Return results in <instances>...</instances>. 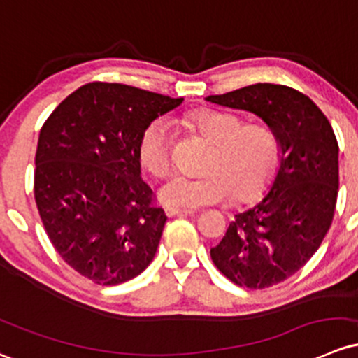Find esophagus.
I'll list each match as a JSON object with an SVG mask.
<instances>
[{"label":"esophagus","mask_w":358,"mask_h":358,"mask_svg":"<svg viewBox=\"0 0 358 358\" xmlns=\"http://www.w3.org/2000/svg\"><path fill=\"white\" fill-rule=\"evenodd\" d=\"M166 216L173 217V216H190L194 214V210H187V209H176V208H166L164 209Z\"/></svg>","instance_id":"esophagus-1"}]
</instances>
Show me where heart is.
<instances>
[{
  "label": "heart",
  "instance_id": "heart-1",
  "mask_svg": "<svg viewBox=\"0 0 358 358\" xmlns=\"http://www.w3.org/2000/svg\"><path fill=\"white\" fill-rule=\"evenodd\" d=\"M187 123L213 142L202 176L175 175L161 187V201L171 208L199 209L223 204L236 195L240 201L255 197L273 176L278 163V141L268 127L243 123L224 111L199 110ZM171 129L156 118L138 138V157L154 176L166 175L171 166Z\"/></svg>",
  "mask_w": 358,
  "mask_h": 358
}]
</instances>
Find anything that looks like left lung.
I'll list each match as a JSON object with an SVG mask.
<instances>
[{
    "instance_id": "1",
    "label": "left lung",
    "mask_w": 358,
    "mask_h": 358,
    "mask_svg": "<svg viewBox=\"0 0 358 358\" xmlns=\"http://www.w3.org/2000/svg\"><path fill=\"white\" fill-rule=\"evenodd\" d=\"M209 103L262 118L280 145V168L264 199L235 214L216 247L214 266L238 287L269 288L302 269L333 223L338 142L310 97L276 84H254Z\"/></svg>"
}]
</instances>
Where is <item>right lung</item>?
Segmentation results:
<instances>
[{
    "mask_svg": "<svg viewBox=\"0 0 358 358\" xmlns=\"http://www.w3.org/2000/svg\"><path fill=\"white\" fill-rule=\"evenodd\" d=\"M182 101L92 82L62 101L41 129L39 216L63 261L96 285L125 283L156 255L166 214L141 178L138 138Z\"/></svg>",
    "mask_w": 358,
    "mask_h": 358,
    "instance_id": "right-lung-1",
    "label": "right lung"
}]
</instances>
